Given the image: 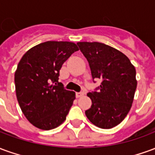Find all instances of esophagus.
Segmentation results:
<instances>
[{
	"label": "esophagus",
	"mask_w": 155,
	"mask_h": 155,
	"mask_svg": "<svg viewBox=\"0 0 155 155\" xmlns=\"http://www.w3.org/2000/svg\"><path fill=\"white\" fill-rule=\"evenodd\" d=\"M75 94H76V97L79 98V97H81V96H83V95L84 94V92H82V91H80V92H76Z\"/></svg>",
	"instance_id": "34e87169"
}]
</instances>
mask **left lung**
I'll return each instance as SVG.
<instances>
[{
	"instance_id": "left-lung-1",
	"label": "left lung",
	"mask_w": 155,
	"mask_h": 155,
	"mask_svg": "<svg viewBox=\"0 0 155 155\" xmlns=\"http://www.w3.org/2000/svg\"><path fill=\"white\" fill-rule=\"evenodd\" d=\"M87 59L93 82L100 86L87 94L92 101L85 114L101 129H111L121 123L132 106L137 87L135 68L125 54L100 42H78Z\"/></svg>"
}]
</instances>
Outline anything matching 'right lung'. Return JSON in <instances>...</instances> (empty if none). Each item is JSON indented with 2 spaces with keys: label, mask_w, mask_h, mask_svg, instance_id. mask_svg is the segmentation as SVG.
<instances>
[{
  "label": "right lung",
  "mask_w": 155,
  "mask_h": 155,
  "mask_svg": "<svg viewBox=\"0 0 155 155\" xmlns=\"http://www.w3.org/2000/svg\"><path fill=\"white\" fill-rule=\"evenodd\" d=\"M77 45L68 41H46L30 49L19 62L15 85L25 118L41 130L54 129L65 120L75 93L59 82L62 64Z\"/></svg>",
  "instance_id": "add662e5"
}]
</instances>
